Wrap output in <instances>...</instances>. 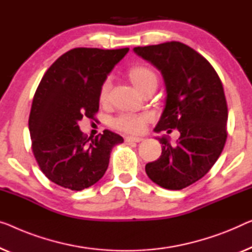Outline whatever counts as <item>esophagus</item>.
Segmentation results:
<instances>
[{
    "instance_id": "obj_1",
    "label": "esophagus",
    "mask_w": 252,
    "mask_h": 252,
    "mask_svg": "<svg viewBox=\"0 0 252 252\" xmlns=\"http://www.w3.org/2000/svg\"><path fill=\"white\" fill-rule=\"evenodd\" d=\"M144 140L142 138H139V137H126V142H140Z\"/></svg>"
}]
</instances>
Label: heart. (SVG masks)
Instances as JSON below:
<instances>
[{"mask_svg":"<svg viewBox=\"0 0 252 252\" xmlns=\"http://www.w3.org/2000/svg\"><path fill=\"white\" fill-rule=\"evenodd\" d=\"M129 78L134 87L139 92L147 87L149 85H157V77L155 72L145 65H134L129 70ZM110 80H105L99 89V102L105 103L108 98L110 93ZM149 116L147 114L136 113H123L118 118L112 120V126L120 131H125L129 133H141L145 130L146 123L148 122Z\"/></svg>","mask_w":252,"mask_h":252,"instance_id":"heart-1","label":"heart"}]
</instances>
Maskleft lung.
<instances>
[{"mask_svg":"<svg viewBox=\"0 0 252 252\" xmlns=\"http://www.w3.org/2000/svg\"><path fill=\"white\" fill-rule=\"evenodd\" d=\"M133 52L162 73L166 99L154 131L178 129L172 146L160 137L162 155L146 164L148 178L168 190H181L212 168L226 141L227 105L222 81L212 64L186 44L168 42Z\"/></svg>","mask_w":252,"mask_h":252,"instance_id":"1","label":"left lung"}]
</instances>
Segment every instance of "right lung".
I'll return each instance as SVG.
<instances>
[{"mask_svg":"<svg viewBox=\"0 0 252 252\" xmlns=\"http://www.w3.org/2000/svg\"><path fill=\"white\" fill-rule=\"evenodd\" d=\"M129 48L78 47L56 60L40 80L29 115L33 156L48 180L80 191L98 182L111 152L123 138L110 130L88 138L79 129L84 116L94 119L99 89Z\"/></svg>","mask_w":252,"mask_h":252,"instance_id":"right-lung-1","label":"right lung"}]
</instances>
